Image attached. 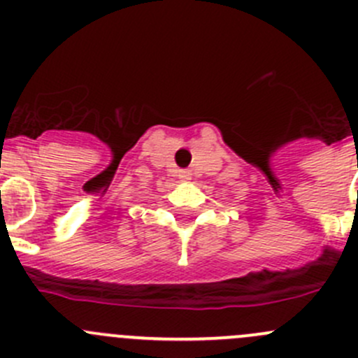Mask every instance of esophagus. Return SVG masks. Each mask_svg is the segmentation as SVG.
Here are the masks:
<instances>
[{
	"instance_id": "1",
	"label": "esophagus",
	"mask_w": 358,
	"mask_h": 358,
	"mask_svg": "<svg viewBox=\"0 0 358 358\" xmlns=\"http://www.w3.org/2000/svg\"><path fill=\"white\" fill-rule=\"evenodd\" d=\"M178 176H180V180H183V182H189V180H190V171H189V169H180Z\"/></svg>"
}]
</instances>
